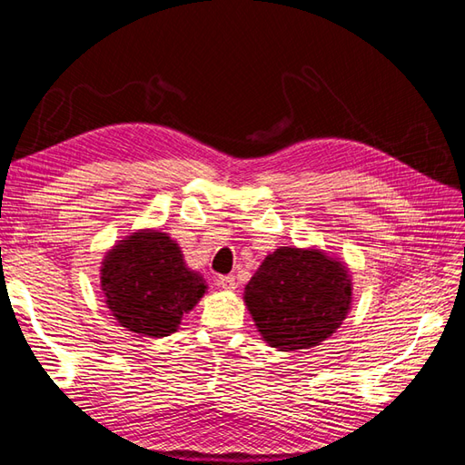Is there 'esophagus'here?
Segmentation results:
<instances>
[{
  "mask_svg": "<svg viewBox=\"0 0 465 465\" xmlns=\"http://www.w3.org/2000/svg\"><path fill=\"white\" fill-rule=\"evenodd\" d=\"M215 283H217V288H222L225 292L235 290V278H233V275H220V278L215 280Z\"/></svg>",
  "mask_w": 465,
  "mask_h": 465,
  "instance_id": "1",
  "label": "esophagus"
}]
</instances>
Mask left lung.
I'll return each instance as SVG.
<instances>
[{"instance_id": "8db88e82", "label": "left lung", "mask_w": 465, "mask_h": 465, "mask_svg": "<svg viewBox=\"0 0 465 465\" xmlns=\"http://www.w3.org/2000/svg\"><path fill=\"white\" fill-rule=\"evenodd\" d=\"M348 263L325 250L282 245L243 290L262 340L280 351L310 350L338 331L351 310Z\"/></svg>"}]
</instances>
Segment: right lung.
<instances>
[{
	"label": "right lung",
	"mask_w": 465,
	"mask_h": 465,
	"mask_svg": "<svg viewBox=\"0 0 465 465\" xmlns=\"http://www.w3.org/2000/svg\"><path fill=\"white\" fill-rule=\"evenodd\" d=\"M100 285L114 320L143 338L177 331L207 292L203 275L187 268L180 243L153 227L132 232L105 252Z\"/></svg>",
	"instance_id": "right-lung-1"
}]
</instances>
